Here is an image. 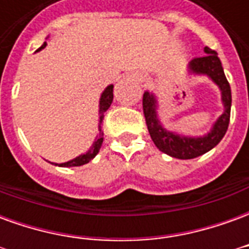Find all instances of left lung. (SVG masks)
<instances>
[{"instance_id": "obj_1", "label": "left lung", "mask_w": 249, "mask_h": 249, "mask_svg": "<svg viewBox=\"0 0 249 249\" xmlns=\"http://www.w3.org/2000/svg\"><path fill=\"white\" fill-rule=\"evenodd\" d=\"M204 52H205L204 56L195 57L189 62V71L196 74H207L220 88L221 101L224 105V113L217 119L208 135L203 137H184L168 132L162 128V125L157 119V101L155 96L149 92H145L142 96V110L145 116L146 126L155 145L164 153L181 160L195 159L211 151L224 137L230 125L231 104H232L230 82L225 77L217 53L209 49L208 46L204 48Z\"/></svg>"}]
</instances>
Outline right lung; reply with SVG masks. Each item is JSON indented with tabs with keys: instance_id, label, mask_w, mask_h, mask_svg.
<instances>
[{
	"instance_id": "right-lung-1",
	"label": "right lung",
	"mask_w": 249,
	"mask_h": 249,
	"mask_svg": "<svg viewBox=\"0 0 249 249\" xmlns=\"http://www.w3.org/2000/svg\"><path fill=\"white\" fill-rule=\"evenodd\" d=\"M46 46V42H44L42 45L37 49L36 52H40L41 49H44ZM113 101V85H109L105 90L101 94V98H100V125H98V128H100V133H98L97 140L93 142L92 148L87 152V153H84L81 156L76 157V159H73L71 161H66L62 162V164H56L58 167H80V165H84V164H87L92 160L93 157L96 156L100 151V148H101V144H103L104 140V132H103V120H104V113L107 112L110 107V104Z\"/></svg>"
}]
</instances>
